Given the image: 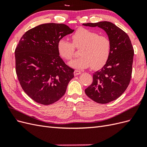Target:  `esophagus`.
Instances as JSON below:
<instances>
[{
	"label": "esophagus",
	"mask_w": 147,
	"mask_h": 147,
	"mask_svg": "<svg viewBox=\"0 0 147 147\" xmlns=\"http://www.w3.org/2000/svg\"><path fill=\"white\" fill-rule=\"evenodd\" d=\"M81 72H81L80 70H75V71H74V75H77L80 74Z\"/></svg>",
	"instance_id": "esophagus-1"
}]
</instances>
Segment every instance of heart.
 Segmentation results:
<instances>
[{"label":"heart","instance_id":"1","mask_svg":"<svg viewBox=\"0 0 147 147\" xmlns=\"http://www.w3.org/2000/svg\"><path fill=\"white\" fill-rule=\"evenodd\" d=\"M72 43L61 38L57 43L59 55L67 61H70L75 53V48L80 50L78 58L69 63L76 69L91 67L94 70L99 69L107 63L111 54L112 43L105 35H100L94 31L80 28L72 35Z\"/></svg>","mask_w":147,"mask_h":147}]
</instances>
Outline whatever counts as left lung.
<instances>
[{"label": "left lung", "mask_w": 147, "mask_h": 147, "mask_svg": "<svg viewBox=\"0 0 147 147\" xmlns=\"http://www.w3.org/2000/svg\"><path fill=\"white\" fill-rule=\"evenodd\" d=\"M83 25L103 29L112 43L109 61L100 70L93 74L92 82L85 90L86 94L92 100L99 104H107L121 96L129 84L134 49L128 35L110 22Z\"/></svg>", "instance_id": "1"}]
</instances>
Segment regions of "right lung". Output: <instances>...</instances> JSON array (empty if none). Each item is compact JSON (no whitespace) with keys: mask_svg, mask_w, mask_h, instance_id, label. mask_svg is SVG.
I'll return each instance as SVG.
<instances>
[{"mask_svg":"<svg viewBox=\"0 0 147 147\" xmlns=\"http://www.w3.org/2000/svg\"><path fill=\"white\" fill-rule=\"evenodd\" d=\"M74 31L64 24H43L20 40L15 51L18 79L27 95L38 104L48 105L59 100L74 77V70L57 51L59 40Z\"/></svg>","mask_w":147,"mask_h":147,"instance_id":"1","label":"right lung"}]
</instances>
